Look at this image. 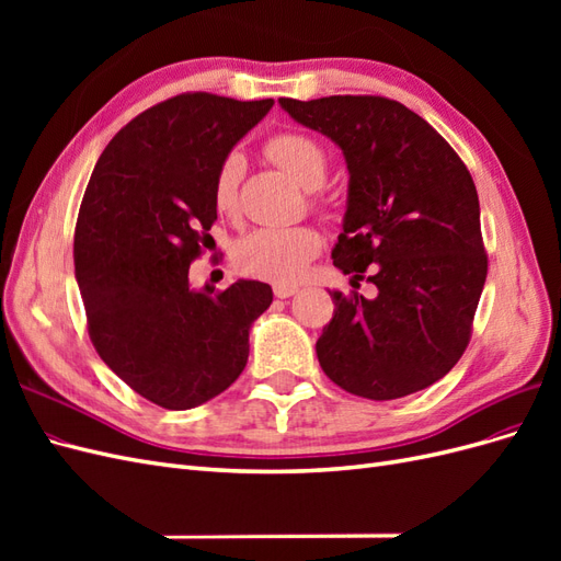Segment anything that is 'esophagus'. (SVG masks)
Segmentation results:
<instances>
[{"instance_id": "esophagus-1", "label": "esophagus", "mask_w": 561, "mask_h": 561, "mask_svg": "<svg viewBox=\"0 0 561 561\" xmlns=\"http://www.w3.org/2000/svg\"><path fill=\"white\" fill-rule=\"evenodd\" d=\"M297 293H299V285H293V283H276L274 285V295L278 299H287V297H293Z\"/></svg>"}]
</instances>
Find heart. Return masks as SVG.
<instances>
[{
  "label": "heart",
  "instance_id": "obj_1",
  "mask_svg": "<svg viewBox=\"0 0 561 561\" xmlns=\"http://www.w3.org/2000/svg\"><path fill=\"white\" fill-rule=\"evenodd\" d=\"M266 157L280 171L290 175L304 190H318L328 178V154L322 145L304 133H278L266 142ZM245 171V159L239 151H229L217 165L213 182L215 208L227 215H239V186ZM318 206V198H311ZM322 248V236L307 225L299 227H271L248 233L233 250V262L243 274L287 283L299 278L309 262Z\"/></svg>",
  "mask_w": 561,
  "mask_h": 561
}]
</instances>
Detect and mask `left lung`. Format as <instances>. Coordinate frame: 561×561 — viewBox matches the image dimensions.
Returning <instances> with one entry per match:
<instances>
[{"label":"left lung","mask_w":561,"mask_h":561,"mask_svg":"<svg viewBox=\"0 0 561 561\" xmlns=\"http://www.w3.org/2000/svg\"><path fill=\"white\" fill-rule=\"evenodd\" d=\"M301 126L342 147L348 201L334 266L377 297L330 293L316 342L322 371L353 396L396 400L461 358L486 280L480 201L466 163L426 118L381 95L280 98Z\"/></svg>","instance_id":"1"}]
</instances>
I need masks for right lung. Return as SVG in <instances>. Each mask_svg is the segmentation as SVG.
Wrapping results in <instances>:
<instances>
[{"label":"right lung","instance_id":"obj_1","mask_svg":"<svg viewBox=\"0 0 561 561\" xmlns=\"http://www.w3.org/2000/svg\"><path fill=\"white\" fill-rule=\"evenodd\" d=\"M274 100L182 93L145 110L100 154L75 229V274L100 358L163 410H192L248 363V334L274 301L260 280L213 293L190 266L217 219V165Z\"/></svg>","mask_w":561,"mask_h":561}]
</instances>
